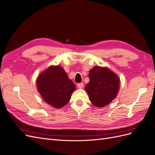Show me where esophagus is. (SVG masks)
<instances>
[{"label": "esophagus", "instance_id": "obj_1", "mask_svg": "<svg viewBox=\"0 0 155 155\" xmlns=\"http://www.w3.org/2000/svg\"><path fill=\"white\" fill-rule=\"evenodd\" d=\"M77 86L79 88H81L83 87V83H78Z\"/></svg>", "mask_w": 155, "mask_h": 155}]
</instances>
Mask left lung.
I'll list each match as a JSON object with an SVG mask.
<instances>
[{
	"label": "left lung",
	"instance_id": "obj_1",
	"mask_svg": "<svg viewBox=\"0 0 155 155\" xmlns=\"http://www.w3.org/2000/svg\"><path fill=\"white\" fill-rule=\"evenodd\" d=\"M88 76L90 81L85 86V91L92 104L97 107L109 104L118 92V76L109 69L100 67H94Z\"/></svg>",
	"mask_w": 155,
	"mask_h": 155
}]
</instances>
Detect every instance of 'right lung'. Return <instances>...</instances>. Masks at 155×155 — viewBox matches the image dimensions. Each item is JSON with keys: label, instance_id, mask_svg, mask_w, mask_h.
Segmentation results:
<instances>
[{"label": "right lung", "instance_id": "add662e5", "mask_svg": "<svg viewBox=\"0 0 155 155\" xmlns=\"http://www.w3.org/2000/svg\"><path fill=\"white\" fill-rule=\"evenodd\" d=\"M37 86L43 100L58 109L67 104L76 89L74 83L59 66L50 67L42 72L37 78Z\"/></svg>", "mask_w": 155, "mask_h": 155}]
</instances>
